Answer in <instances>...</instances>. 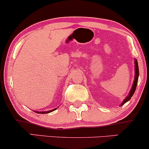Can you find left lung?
Listing matches in <instances>:
<instances>
[{
  "mask_svg": "<svg viewBox=\"0 0 149 149\" xmlns=\"http://www.w3.org/2000/svg\"><path fill=\"white\" fill-rule=\"evenodd\" d=\"M135 80H134L133 86H132V88L130 91L129 95L126 97V98L124 100V102H122V106L124 105L126 102H127L128 100H130V99L131 98V97L133 96L134 93H135V90H136V87H137V81H138V77H139V68H138V63H137V60H135Z\"/></svg>",
  "mask_w": 149,
  "mask_h": 149,
  "instance_id": "1",
  "label": "left lung"
}]
</instances>
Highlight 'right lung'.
<instances>
[{"mask_svg": "<svg viewBox=\"0 0 149 149\" xmlns=\"http://www.w3.org/2000/svg\"><path fill=\"white\" fill-rule=\"evenodd\" d=\"M56 108H55V109H54V110H52V111H44V112H38V111H35L36 113H40V114H45V113H51V112H52V111H55V110H56Z\"/></svg>", "mask_w": 149, "mask_h": 149, "instance_id": "1", "label": "right lung"}]
</instances>
